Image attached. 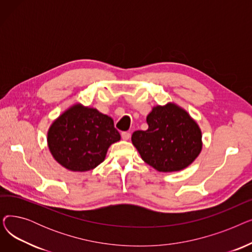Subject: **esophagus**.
Returning <instances> with one entry per match:
<instances>
[{
  "mask_svg": "<svg viewBox=\"0 0 252 252\" xmlns=\"http://www.w3.org/2000/svg\"><path fill=\"white\" fill-rule=\"evenodd\" d=\"M122 138L124 140H128L130 138V134L128 133V131H123V133H122Z\"/></svg>",
  "mask_w": 252,
  "mask_h": 252,
  "instance_id": "34e87169",
  "label": "esophagus"
}]
</instances>
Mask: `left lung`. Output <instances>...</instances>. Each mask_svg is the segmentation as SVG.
<instances>
[{"label": "left lung", "mask_w": 252, "mask_h": 252, "mask_svg": "<svg viewBox=\"0 0 252 252\" xmlns=\"http://www.w3.org/2000/svg\"><path fill=\"white\" fill-rule=\"evenodd\" d=\"M147 130H136L131 142L142 159L159 171H178L199 155L201 131L189 114L175 104L157 106L147 116Z\"/></svg>", "instance_id": "1"}]
</instances>
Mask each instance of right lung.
Here are the masks:
<instances>
[{
    "label": "right lung",
    "mask_w": 252,
    "mask_h": 252,
    "mask_svg": "<svg viewBox=\"0 0 252 252\" xmlns=\"http://www.w3.org/2000/svg\"><path fill=\"white\" fill-rule=\"evenodd\" d=\"M121 140L112 118L96 109L74 105L54 122L48 133L55 159L73 171L95 168L112 143Z\"/></svg>",
    "instance_id": "right-lung-1"
}]
</instances>
